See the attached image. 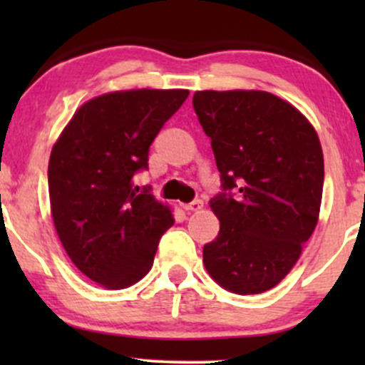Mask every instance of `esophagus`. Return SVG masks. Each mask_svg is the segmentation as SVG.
Masks as SVG:
<instances>
[{
  "instance_id": "1",
  "label": "esophagus",
  "mask_w": 365,
  "mask_h": 365,
  "mask_svg": "<svg viewBox=\"0 0 365 365\" xmlns=\"http://www.w3.org/2000/svg\"><path fill=\"white\" fill-rule=\"evenodd\" d=\"M204 207V202L202 200H192V202H188V204H183V209H185V211H188V212H195V211H200V209Z\"/></svg>"
}]
</instances>
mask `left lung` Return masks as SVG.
<instances>
[{"mask_svg":"<svg viewBox=\"0 0 365 365\" xmlns=\"http://www.w3.org/2000/svg\"><path fill=\"white\" fill-rule=\"evenodd\" d=\"M192 104L225 190L209 200L220 233L204 245V266L228 292L271 290L319 221L324 159L316 128L266 91H197Z\"/></svg>","mask_w":365,"mask_h":365,"instance_id":"8db88e82","label":"left lung"}]
</instances>
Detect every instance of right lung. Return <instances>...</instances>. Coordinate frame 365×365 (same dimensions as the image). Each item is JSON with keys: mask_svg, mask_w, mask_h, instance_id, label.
I'll list each match as a JSON object with an SVG mask.
<instances>
[{"mask_svg": "<svg viewBox=\"0 0 365 365\" xmlns=\"http://www.w3.org/2000/svg\"><path fill=\"white\" fill-rule=\"evenodd\" d=\"M187 89L115 91L83 103L54 142L48 185L53 223L77 269L108 290L135 284L173 226L168 204L133 185L149 145Z\"/></svg>", "mask_w": 365, "mask_h": 365, "instance_id": "right-lung-1", "label": "right lung"}]
</instances>
